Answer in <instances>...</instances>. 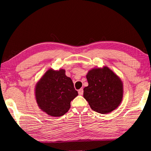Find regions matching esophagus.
<instances>
[{
	"label": "esophagus",
	"mask_w": 151,
	"mask_h": 151,
	"mask_svg": "<svg viewBox=\"0 0 151 151\" xmlns=\"http://www.w3.org/2000/svg\"><path fill=\"white\" fill-rule=\"evenodd\" d=\"M83 93H84V89H83L82 88L78 90V94L82 95H83Z\"/></svg>",
	"instance_id": "esophagus-1"
}]
</instances>
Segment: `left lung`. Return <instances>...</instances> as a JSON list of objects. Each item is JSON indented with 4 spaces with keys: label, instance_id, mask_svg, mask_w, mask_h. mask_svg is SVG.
Instances as JSON below:
<instances>
[{
    "label": "left lung",
    "instance_id": "left-lung-1",
    "mask_svg": "<svg viewBox=\"0 0 151 151\" xmlns=\"http://www.w3.org/2000/svg\"><path fill=\"white\" fill-rule=\"evenodd\" d=\"M88 86L84 97L93 110L102 114L117 108L123 99V86L119 77L108 67L93 68L86 75Z\"/></svg>",
    "mask_w": 151,
    "mask_h": 151
}]
</instances>
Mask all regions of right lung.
Listing matches in <instances>:
<instances>
[{"instance_id":"add662e5","label":"right lung","mask_w":151,"mask_h":151,"mask_svg":"<svg viewBox=\"0 0 151 151\" xmlns=\"http://www.w3.org/2000/svg\"><path fill=\"white\" fill-rule=\"evenodd\" d=\"M38 106L53 117H60L67 113L70 102L78 95L72 80L65 75V70L50 69L45 73L35 89Z\"/></svg>"}]
</instances>
